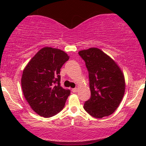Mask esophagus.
I'll return each instance as SVG.
<instances>
[{
  "label": "esophagus",
  "instance_id": "obj_1",
  "mask_svg": "<svg viewBox=\"0 0 146 146\" xmlns=\"http://www.w3.org/2000/svg\"><path fill=\"white\" fill-rule=\"evenodd\" d=\"M72 92H74V93L77 92H78V88H75L72 89Z\"/></svg>",
  "mask_w": 146,
  "mask_h": 146
}]
</instances>
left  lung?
<instances>
[{
  "mask_svg": "<svg viewBox=\"0 0 146 146\" xmlns=\"http://www.w3.org/2000/svg\"><path fill=\"white\" fill-rule=\"evenodd\" d=\"M78 54L88 71L91 97L84 108L96 118L114 112L125 92V79L117 64L97 48L83 50Z\"/></svg>",
  "mask_w": 146,
  "mask_h": 146,
  "instance_id": "left-lung-1",
  "label": "left lung"
}]
</instances>
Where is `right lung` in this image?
Wrapping results in <instances>:
<instances>
[{"label": "right lung", "mask_w": 146, "mask_h": 146, "mask_svg": "<svg viewBox=\"0 0 146 146\" xmlns=\"http://www.w3.org/2000/svg\"><path fill=\"white\" fill-rule=\"evenodd\" d=\"M69 56L60 49L44 47L38 52L24 69L22 89L26 100L36 113L53 116L64 107L70 90L60 86V68Z\"/></svg>", "instance_id": "right-lung-1"}]
</instances>
